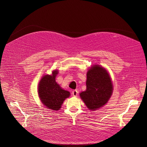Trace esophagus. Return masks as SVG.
I'll return each mask as SVG.
<instances>
[{"label": "esophagus", "mask_w": 147, "mask_h": 147, "mask_svg": "<svg viewBox=\"0 0 147 147\" xmlns=\"http://www.w3.org/2000/svg\"><path fill=\"white\" fill-rule=\"evenodd\" d=\"M78 92L77 90H73L72 92V95L74 96H78Z\"/></svg>", "instance_id": "34e87169"}]
</instances>
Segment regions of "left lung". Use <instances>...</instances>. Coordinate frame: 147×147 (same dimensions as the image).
<instances>
[{
    "instance_id": "1",
    "label": "left lung",
    "mask_w": 147,
    "mask_h": 147,
    "mask_svg": "<svg viewBox=\"0 0 147 147\" xmlns=\"http://www.w3.org/2000/svg\"><path fill=\"white\" fill-rule=\"evenodd\" d=\"M113 93L111 79L105 69L95 65L87 73L86 89L80 96L89 110H96L109 101Z\"/></svg>"
}]
</instances>
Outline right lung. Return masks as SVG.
<instances>
[{"label": "right lung", "instance_id": "1", "mask_svg": "<svg viewBox=\"0 0 147 147\" xmlns=\"http://www.w3.org/2000/svg\"><path fill=\"white\" fill-rule=\"evenodd\" d=\"M58 71H53L52 75L44 76L38 84V93L42 102L48 109L57 111L64 100L68 98L69 92L62 89L55 82Z\"/></svg>", "mask_w": 147, "mask_h": 147}]
</instances>
